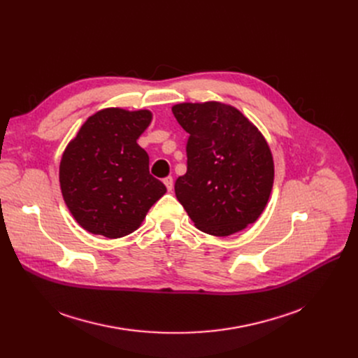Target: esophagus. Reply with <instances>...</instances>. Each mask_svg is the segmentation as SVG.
<instances>
[{"instance_id": "obj_1", "label": "esophagus", "mask_w": 358, "mask_h": 358, "mask_svg": "<svg viewBox=\"0 0 358 358\" xmlns=\"http://www.w3.org/2000/svg\"><path fill=\"white\" fill-rule=\"evenodd\" d=\"M162 181H164L165 187L168 189V192H171L173 187H174V178H173L171 176H169V177H165Z\"/></svg>"}]
</instances>
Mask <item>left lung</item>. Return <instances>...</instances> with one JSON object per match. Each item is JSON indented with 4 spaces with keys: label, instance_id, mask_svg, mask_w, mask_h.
<instances>
[{
    "label": "left lung",
    "instance_id": "obj_1",
    "mask_svg": "<svg viewBox=\"0 0 358 358\" xmlns=\"http://www.w3.org/2000/svg\"><path fill=\"white\" fill-rule=\"evenodd\" d=\"M187 139V173L176 196L196 227L228 236L245 229L268 201L274 162L259 130L232 106L217 101L173 107Z\"/></svg>",
    "mask_w": 358,
    "mask_h": 358
}]
</instances>
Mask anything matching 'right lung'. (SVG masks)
Returning a JSON list of instances; mask_svg holds the SVG:
<instances>
[{
  "label": "right lung",
  "instance_id": "right-lung-1",
  "mask_svg": "<svg viewBox=\"0 0 358 358\" xmlns=\"http://www.w3.org/2000/svg\"><path fill=\"white\" fill-rule=\"evenodd\" d=\"M152 120L148 110L104 108L87 119L61 159L59 181L69 212L81 227L106 238L136 231L166 192L149 174L138 138Z\"/></svg>",
  "mask_w": 358,
  "mask_h": 358
}]
</instances>
